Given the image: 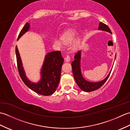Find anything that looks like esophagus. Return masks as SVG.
<instances>
[{
	"label": "esophagus",
	"instance_id": "obj_1",
	"mask_svg": "<svg viewBox=\"0 0 130 130\" xmlns=\"http://www.w3.org/2000/svg\"><path fill=\"white\" fill-rule=\"evenodd\" d=\"M65 61H67V62L70 61V56H69V55H67V57H66L65 58Z\"/></svg>",
	"mask_w": 130,
	"mask_h": 130
}]
</instances>
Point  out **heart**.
<instances>
[{"mask_svg": "<svg viewBox=\"0 0 130 130\" xmlns=\"http://www.w3.org/2000/svg\"><path fill=\"white\" fill-rule=\"evenodd\" d=\"M76 35V32L74 30L70 29L68 30V31L65 32L63 34L62 38H56L55 40V43L59 46H61L63 43V41L65 42H70L72 41L75 37Z\"/></svg>", "mask_w": 130, "mask_h": 130, "instance_id": "obj_1", "label": "heart"}]
</instances>
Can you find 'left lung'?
<instances>
[{"label": "left lung", "instance_id": "left-lung-1", "mask_svg": "<svg viewBox=\"0 0 130 130\" xmlns=\"http://www.w3.org/2000/svg\"><path fill=\"white\" fill-rule=\"evenodd\" d=\"M98 29L101 31H106L109 32L110 34H112L111 29L108 27L106 24L104 23L100 22L99 24ZM116 57V55H115V59ZM75 60L71 63L72 66V69L73 75L75 79V80L78 84L79 87L80 89L85 92H90L92 91L97 90L99 88H101L103 85L107 80L108 78V77L111 74V70L110 71L108 75L103 80L98 82H88L87 80H85L84 77L82 76V71H81V67H80V59H81V51H79L74 56Z\"/></svg>", "mask_w": 130, "mask_h": 130}]
</instances>
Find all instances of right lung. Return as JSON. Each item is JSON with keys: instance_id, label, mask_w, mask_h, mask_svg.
<instances>
[{"instance_id": "right-lung-1", "label": "right lung", "mask_w": 130, "mask_h": 130, "mask_svg": "<svg viewBox=\"0 0 130 130\" xmlns=\"http://www.w3.org/2000/svg\"><path fill=\"white\" fill-rule=\"evenodd\" d=\"M29 28V23L27 22L19 33L18 40L28 31ZM15 54L19 75L24 83L31 90L41 95H50L54 93L59 84L61 70L63 62V59L61 52L60 51H52L45 55L40 72L41 79L37 83L30 81L26 76L17 46Z\"/></svg>"}]
</instances>
